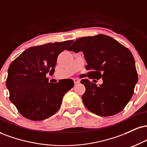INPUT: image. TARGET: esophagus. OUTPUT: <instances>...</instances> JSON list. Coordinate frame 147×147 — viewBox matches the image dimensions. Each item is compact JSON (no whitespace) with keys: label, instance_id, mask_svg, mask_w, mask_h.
<instances>
[{"label":"esophagus","instance_id":"34e87169","mask_svg":"<svg viewBox=\"0 0 147 147\" xmlns=\"http://www.w3.org/2000/svg\"><path fill=\"white\" fill-rule=\"evenodd\" d=\"M73 81H74V83H75V84H77L80 82V81H79V79H74Z\"/></svg>","mask_w":147,"mask_h":147}]
</instances>
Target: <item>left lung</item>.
Masks as SVG:
<instances>
[{"instance_id":"8db88e82","label":"left lung","mask_w":147,"mask_h":147,"mask_svg":"<svg viewBox=\"0 0 147 147\" xmlns=\"http://www.w3.org/2000/svg\"><path fill=\"white\" fill-rule=\"evenodd\" d=\"M68 50L83 52L87 63L86 69L89 70L88 77L103 79L99 86L87 79L81 81L86 87L82 95L84 106L102 117L121 112L132 97L138 80L131 51L104 34L79 38Z\"/></svg>"}]
</instances>
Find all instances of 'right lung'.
<instances>
[{"label":"right lung","mask_w":147,"mask_h":147,"mask_svg":"<svg viewBox=\"0 0 147 147\" xmlns=\"http://www.w3.org/2000/svg\"><path fill=\"white\" fill-rule=\"evenodd\" d=\"M72 43L66 41L31 47L9 65L6 80L9 99L23 117L41 121L59 109L64 95L74 86V82L68 79L49 83L46 74L54 73L59 55Z\"/></svg>","instance_id":"obj_1"}]
</instances>
